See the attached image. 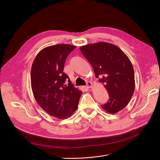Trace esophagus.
<instances>
[{
	"label": "esophagus",
	"mask_w": 160,
	"mask_h": 160,
	"mask_svg": "<svg viewBox=\"0 0 160 160\" xmlns=\"http://www.w3.org/2000/svg\"><path fill=\"white\" fill-rule=\"evenodd\" d=\"M87 88H92V83L91 82H87V85H86Z\"/></svg>",
	"instance_id": "esophagus-1"
}]
</instances>
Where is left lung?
Wrapping results in <instances>:
<instances>
[{
	"label": "left lung",
	"mask_w": 160,
	"mask_h": 160,
	"mask_svg": "<svg viewBox=\"0 0 160 160\" xmlns=\"http://www.w3.org/2000/svg\"><path fill=\"white\" fill-rule=\"evenodd\" d=\"M80 49L110 97L102 108L112 114L123 110L135 89L134 71L128 56L118 47L106 42L88 44Z\"/></svg>",
	"instance_id": "obj_1"
}]
</instances>
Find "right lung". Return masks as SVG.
Returning <instances> with one entry per match:
<instances>
[{"label": "right lung", "instance_id": "add662e5", "mask_svg": "<svg viewBox=\"0 0 160 160\" xmlns=\"http://www.w3.org/2000/svg\"><path fill=\"white\" fill-rule=\"evenodd\" d=\"M76 46L58 44L42 49L32 65L31 86L41 108L50 115L65 119L76 111L82 93L63 72L66 58ZM66 79L68 86L64 84Z\"/></svg>", "mask_w": 160, "mask_h": 160}]
</instances>
